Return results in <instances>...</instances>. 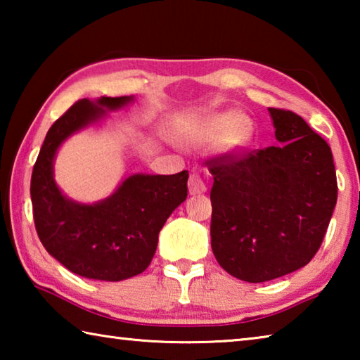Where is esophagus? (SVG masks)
I'll list each match as a JSON object with an SVG mask.
<instances>
[{
  "label": "esophagus",
  "instance_id": "obj_1",
  "mask_svg": "<svg viewBox=\"0 0 360 360\" xmlns=\"http://www.w3.org/2000/svg\"><path fill=\"white\" fill-rule=\"evenodd\" d=\"M188 192H191V195L206 192V186L202 179V176L197 173L191 174V178H188Z\"/></svg>",
  "mask_w": 360,
  "mask_h": 360
}]
</instances>
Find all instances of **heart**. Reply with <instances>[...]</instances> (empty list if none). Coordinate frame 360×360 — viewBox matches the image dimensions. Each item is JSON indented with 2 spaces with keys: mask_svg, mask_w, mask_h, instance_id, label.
<instances>
[{
  "mask_svg": "<svg viewBox=\"0 0 360 360\" xmlns=\"http://www.w3.org/2000/svg\"><path fill=\"white\" fill-rule=\"evenodd\" d=\"M251 120L236 109H227L200 119L186 133V143L195 148H212L224 141L229 148H243L251 139Z\"/></svg>",
  "mask_w": 360,
  "mask_h": 360,
  "instance_id": "obj_1",
  "label": "heart"
}]
</instances>
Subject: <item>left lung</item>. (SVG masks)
Here are the masks:
<instances>
[{"label":"left lung","instance_id":"left-lung-1","mask_svg":"<svg viewBox=\"0 0 360 360\" xmlns=\"http://www.w3.org/2000/svg\"><path fill=\"white\" fill-rule=\"evenodd\" d=\"M279 146L210 160L211 248L231 276L265 283L314 257L337 205L332 150L300 115L268 108Z\"/></svg>","mask_w":360,"mask_h":360}]
</instances>
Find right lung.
Here are the masks:
<instances>
[{
    "mask_svg": "<svg viewBox=\"0 0 360 360\" xmlns=\"http://www.w3.org/2000/svg\"><path fill=\"white\" fill-rule=\"evenodd\" d=\"M133 96L79 100L51 129L32 174L33 217L46 251L89 279L122 281L143 273L154 257L158 233L187 198L188 172L131 174L112 195L87 205L63 195L53 179L57 150L71 135L94 125Z\"/></svg>",
    "mask_w": 360,
    "mask_h": 360,
    "instance_id": "obj_1",
    "label": "right lung"
}]
</instances>
